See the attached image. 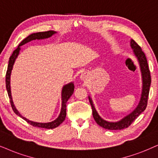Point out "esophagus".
<instances>
[{"label":"esophagus","mask_w":158,"mask_h":158,"mask_svg":"<svg viewBox=\"0 0 158 158\" xmlns=\"http://www.w3.org/2000/svg\"><path fill=\"white\" fill-rule=\"evenodd\" d=\"M86 77H87V76H86L85 74H81V79H85V78H86Z\"/></svg>","instance_id":"esophagus-1"}]
</instances>
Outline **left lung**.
Returning <instances> with one entry per match:
<instances>
[{
	"mask_svg": "<svg viewBox=\"0 0 158 158\" xmlns=\"http://www.w3.org/2000/svg\"><path fill=\"white\" fill-rule=\"evenodd\" d=\"M131 47L133 49V53L139 61V66H140L141 77H142V92H141V97L139 101V105L133 111L131 114L127 115L120 120L118 122H108L105 119H103L100 117V115L98 114L96 109L94 106L93 101L91 98L89 96V101L90 103V105L93 109V116L95 122L98 125L103 127L105 129L108 130H122L126 128L131 123L135 120V119L143 112L146 109V107L147 106V101H148V96L149 93V87L151 85V76L150 71H149L148 63H147V57H146L145 54L141 49V48L138 45V44L135 42L134 40H131Z\"/></svg>",
	"mask_w": 158,
	"mask_h": 158,
	"instance_id": "obj_1",
	"label": "left lung"
}]
</instances>
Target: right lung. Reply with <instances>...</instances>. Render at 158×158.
Returning a JSON list of instances; mask_svg holds the SVG:
<instances>
[{"mask_svg":"<svg viewBox=\"0 0 158 158\" xmlns=\"http://www.w3.org/2000/svg\"><path fill=\"white\" fill-rule=\"evenodd\" d=\"M56 33H57V32L53 31H45V32H39V33H32V34L28 35L27 38H25V39L21 41V43L19 44V46H18V47L13 52L12 55H11V57H9V65H8L6 74V87L7 93H8V95H9L11 106V107H12L13 111H15L16 114L19 116V117H22L23 119H25L27 123H28L30 125H31L33 127H41V128H47V129H53L55 128V127H57V126H59V125L65 120V117H66V103L68 100L70 98V97H71V95H72V94L73 93V90H74V85H73V82H71L68 84V85H65L63 86V89H62L61 111H60V113L59 117H57L55 120L51 122V123H35V122L28 120V119H26L25 117H23V116L19 114V111H17V109H16L15 105H14L12 97H11V86H10V77H11V70H12L15 60L17 59V56L19 53V51H20V46H23L25 44L29 42V41H33V40L48 39V38L51 37L52 35H54Z\"/></svg>","mask_w":158,"mask_h":158,"instance_id":"right-lung-1","label":"right lung"}]
</instances>
